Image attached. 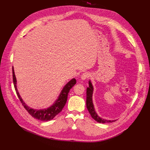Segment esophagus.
Segmentation results:
<instances>
[{"label": "esophagus", "mask_w": 150, "mask_h": 150, "mask_svg": "<svg viewBox=\"0 0 150 150\" xmlns=\"http://www.w3.org/2000/svg\"><path fill=\"white\" fill-rule=\"evenodd\" d=\"M89 74L88 72H84L82 74L81 76V80H85L86 79H87V78H88L89 77Z\"/></svg>", "instance_id": "1"}]
</instances>
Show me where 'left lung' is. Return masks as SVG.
<instances>
[{"label": "left lung", "mask_w": 150, "mask_h": 150, "mask_svg": "<svg viewBox=\"0 0 150 150\" xmlns=\"http://www.w3.org/2000/svg\"><path fill=\"white\" fill-rule=\"evenodd\" d=\"M92 93H93V86L91 81H89V87L87 88V91H86V96H87V98H86V107H87L88 111L89 112L91 117L97 122L101 123H106L115 122V120H107L105 119H102L101 118H100L97 115L93 105Z\"/></svg>", "instance_id": "left-lung-1"}]
</instances>
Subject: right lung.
Masks as SVG:
<instances>
[{
	"mask_svg": "<svg viewBox=\"0 0 150 150\" xmlns=\"http://www.w3.org/2000/svg\"><path fill=\"white\" fill-rule=\"evenodd\" d=\"M13 80L14 86L17 95L21 102L22 105L23 106L24 108L33 117L35 118L36 119L44 121V122L49 121L53 119L55 116H56L57 114H58L62 111L63 108L64 107L67 102L68 93L70 89L73 87L76 82L75 78H73V79L71 80L69 83H67L64 87L63 88L62 91L61 92V93L58 100L54 102L52 106H51L50 107H49L47 109L37 110V109H34L31 108H29L27 105H25V103L23 101L22 98L21 97L16 87V76H15L13 67Z\"/></svg>",
	"mask_w": 150,
	"mask_h": 150,
	"instance_id": "obj_1",
	"label": "right lung"
}]
</instances>
